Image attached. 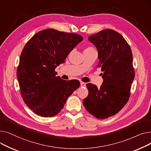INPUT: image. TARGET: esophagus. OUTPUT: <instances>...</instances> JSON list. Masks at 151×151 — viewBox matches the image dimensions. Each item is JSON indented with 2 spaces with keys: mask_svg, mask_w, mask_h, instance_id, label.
<instances>
[{
  "mask_svg": "<svg viewBox=\"0 0 151 151\" xmlns=\"http://www.w3.org/2000/svg\"><path fill=\"white\" fill-rule=\"evenodd\" d=\"M80 84H81V87H86V84L82 81L80 83Z\"/></svg>",
  "mask_w": 151,
  "mask_h": 151,
  "instance_id": "34e87169",
  "label": "esophagus"
}]
</instances>
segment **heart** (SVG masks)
<instances>
[{
  "label": "heart",
  "instance_id": "heart-1",
  "mask_svg": "<svg viewBox=\"0 0 151 151\" xmlns=\"http://www.w3.org/2000/svg\"><path fill=\"white\" fill-rule=\"evenodd\" d=\"M96 51V50L92 46H88L84 49V52H88V51Z\"/></svg>",
  "mask_w": 151,
  "mask_h": 151
}]
</instances>
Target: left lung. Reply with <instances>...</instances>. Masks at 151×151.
I'll return each instance as SVG.
<instances>
[{
  "mask_svg": "<svg viewBox=\"0 0 151 151\" xmlns=\"http://www.w3.org/2000/svg\"><path fill=\"white\" fill-rule=\"evenodd\" d=\"M89 40L97 49L104 82L100 88L86 84L89 94L83 104L91 114L103 119L117 113L129 99L134 78L133 55L125 38L113 29L101 30Z\"/></svg>",
  "mask_w": 151,
  "mask_h": 151,
  "instance_id": "1",
  "label": "left lung"
}]
</instances>
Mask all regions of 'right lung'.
<instances>
[{
	"mask_svg": "<svg viewBox=\"0 0 151 151\" xmlns=\"http://www.w3.org/2000/svg\"><path fill=\"white\" fill-rule=\"evenodd\" d=\"M83 40L77 34L53 29L40 31L26 43L20 55L17 78L22 98L38 116L52 117L80 86L76 80L57 76L55 68Z\"/></svg>",
	"mask_w": 151,
	"mask_h": 151,
	"instance_id": "obj_1",
	"label": "right lung"
}]
</instances>
